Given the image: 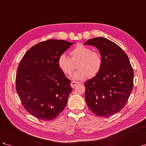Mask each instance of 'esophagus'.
Instances as JSON below:
<instances>
[{"label":"esophagus","instance_id":"esophagus-1","mask_svg":"<svg viewBox=\"0 0 146 146\" xmlns=\"http://www.w3.org/2000/svg\"><path fill=\"white\" fill-rule=\"evenodd\" d=\"M80 83L78 82H76V81H73L70 83V86H72V88H74L76 85H77L78 84H79Z\"/></svg>","mask_w":146,"mask_h":146}]
</instances>
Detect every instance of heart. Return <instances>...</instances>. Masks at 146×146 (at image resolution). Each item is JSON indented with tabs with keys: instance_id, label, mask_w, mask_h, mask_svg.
<instances>
[{
	"instance_id": "1",
	"label": "heart",
	"mask_w": 146,
	"mask_h": 146,
	"mask_svg": "<svg viewBox=\"0 0 146 146\" xmlns=\"http://www.w3.org/2000/svg\"><path fill=\"white\" fill-rule=\"evenodd\" d=\"M72 58L66 54H61L58 58L60 68L66 75H70L74 69V62L79 60L78 69L71 76L73 80H83L89 76H96L101 69L102 58L98 52L92 51L91 48L78 44L70 52Z\"/></svg>"
}]
</instances>
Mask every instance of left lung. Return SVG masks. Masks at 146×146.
Wrapping results in <instances>:
<instances>
[{"label":"left lung","mask_w":146,"mask_h":146,"mask_svg":"<svg viewBox=\"0 0 146 146\" xmlns=\"http://www.w3.org/2000/svg\"><path fill=\"white\" fill-rule=\"evenodd\" d=\"M96 47L102 58L96 76L85 83V100L96 115L107 117L124 107L133 86V70L129 57L116 43L104 37L84 43Z\"/></svg>","instance_id":"left-lung-1"}]
</instances>
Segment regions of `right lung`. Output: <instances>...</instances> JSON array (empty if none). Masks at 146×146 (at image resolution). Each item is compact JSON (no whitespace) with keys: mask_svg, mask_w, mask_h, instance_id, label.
<instances>
[{"mask_svg":"<svg viewBox=\"0 0 146 146\" xmlns=\"http://www.w3.org/2000/svg\"><path fill=\"white\" fill-rule=\"evenodd\" d=\"M74 42L48 39L31 47L22 59L17 68L16 89L31 115L49 121L64 109L72 89L58 66V58Z\"/></svg>","mask_w":146,"mask_h":146,"instance_id":"add662e5","label":"right lung"}]
</instances>
